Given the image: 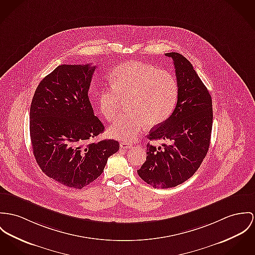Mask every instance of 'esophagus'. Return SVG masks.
Wrapping results in <instances>:
<instances>
[{
  "instance_id": "esophagus-1",
  "label": "esophagus",
  "mask_w": 255,
  "mask_h": 255,
  "mask_svg": "<svg viewBox=\"0 0 255 255\" xmlns=\"http://www.w3.org/2000/svg\"><path fill=\"white\" fill-rule=\"evenodd\" d=\"M132 146V144L130 142H127V141H121L120 142V147L123 148V149H127V148H130Z\"/></svg>"
}]
</instances>
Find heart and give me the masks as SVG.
Listing matches in <instances>:
<instances>
[{
  "instance_id": "obj_1",
  "label": "heart",
  "mask_w": 255,
  "mask_h": 255,
  "mask_svg": "<svg viewBox=\"0 0 255 255\" xmlns=\"http://www.w3.org/2000/svg\"><path fill=\"white\" fill-rule=\"evenodd\" d=\"M178 94L176 77L167 70L141 62H125L113 74V86L105 87L97 95L100 111L109 121L118 117L121 100L127 103V115L110 128L113 137L131 141L146 126H156L169 118Z\"/></svg>"
}]
</instances>
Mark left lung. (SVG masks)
I'll use <instances>...</instances> for the list:
<instances>
[{
	"instance_id": "8db88e82",
	"label": "left lung",
	"mask_w": 255,
	"mask_h": 255,
	"mask_svg": "<svg viewBox=\"0 0 255 255\" xmlns=\"http://www.w3.org/2000/svg\"><path fill=\"white\" fill-rule=\"evenodd\" d=\"M174 61L178 94L170 118L151 129L150 140H170L164 148L146 145V161L137 175L155 188H170L195 174L210 147L213 128L212 97L191 63L176 52L166 53Z\"/></svg>"
}]
</instances>
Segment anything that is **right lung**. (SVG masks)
I'll use <instances>...</instances> for the list:
<instances>
[{
    "label": "right lung",
    "mask_w": 255,
    "mask_h": 255,
    "mask_svg": "<svg viewBox=\"0 0 255 255\" xmlns=\"http://www.w3.org/2000/svg\"><path fill=\"white\" fill-rule=\"evenodd\" d=\"M95 67L60 65L39 82L30 108V137L41 171L62 185L80 189L104 172L118 152L115 139L90 141L104 132L88 97Z\"/></svg>",
    "instance_id": "right-lung-1"
}]
</instances>
